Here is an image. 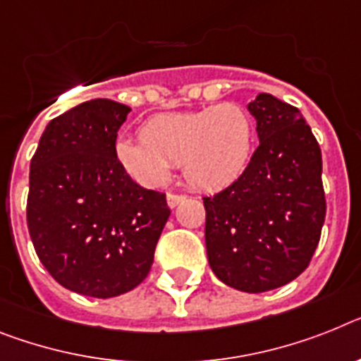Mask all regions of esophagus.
Returning <instances> with one entry per match:
<instances>
[{
    "label": "esophagus",
    "instance_id": "obj_1",
    "mask_svg": "<svg viewBox=\"0 0 361 361\" xmlns=\"http://www.w3.org/2000/svg\"><path fill=\"white\" fill-rule=\"evenodd\" d=\"M187 196L185 195H176V192H169L166 195V204H169V207H178V205L181 204V202H185Z\"/></svg>",
    "mask_w": 361,
    "mask_h": 361
}]
</instances>
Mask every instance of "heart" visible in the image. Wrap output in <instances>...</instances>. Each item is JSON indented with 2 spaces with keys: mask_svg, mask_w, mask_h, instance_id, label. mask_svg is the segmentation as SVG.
<instances>
[{
  "mask_svg": "<svg viewBox=\"0 0 361 361\" xmlns=\"http://www.w3.org/2000/svg\"><path fill=\"white\" fill-rule=\"evenodd\" d=\"M255 143V123L237 102L195 111H171L145 121L139 141L121 137L115 159L143 185H161L171 165H181L190 185L218 190L231 185L247 169Z\"/></svg>",
  "mask_w": 361,
  "mask_h": 361,
  "instance_id": "1",
  "label": "heart"
}]
</instances>
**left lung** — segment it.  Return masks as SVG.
Wrapping results in <instances>:
<instances>
[{"instance_id": "left-lung-1", "label": "left lung", "mask_w": 361, "mask_h": 361, "mask_svg": "<svg viewBox=\"0 0 361 361\" xmlns=\"http://www.w3.org/2000/svg\"><path fill=\"white\" fill-rule=\"evenodd\" d=\"M247 110L260 143L237 181L204 198L205 246L224 284L260 293L308 268L326 202L321 148L301 111L269 93L257 95Z\"/></svg>"}]
</instances>
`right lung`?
I'll list each match as a JSON object with an SVG mask.
<instances>
[{
    "instance_id": "add662e5",
    "label": "right lung",
    "mask_w": 361,
    "mask_h": 361,
    "mask_svg": "<svg viewBox=\"0 0 361 361\" xmlns=\"http://www.w3.org/2000/svg\"><path fill=\"white\" fill-rule=\"evenodd\" d=\"M128 106L93 99L54 117L31 159L27 227L63 288L108 299L145 281L171 216L163 192L137 185L115 159Z\"/></svg>"
}]
</instances>
